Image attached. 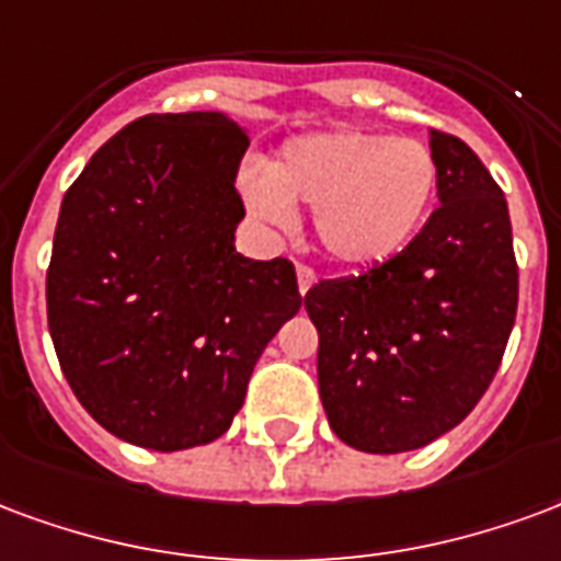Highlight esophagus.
Returning <instances> with one entry per match:
<instances>
[{
	"instance_id": "1",
	"label": "esophagus",
	"mask_w": 561,
	"mask_h": 561,
	"mask_svg": "<svg viewBox=\"0 0 561 561\" xmlns=\"http://www.w3.org/2000/svg\"><path fill=\"white\" fill-rule=\"evenodd\" d=\"M296 277H298V293H301V296L308 293L310 286L317 284V272H313L310 265H298Z\"/></svg>"
}]
</instances>
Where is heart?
Returning a JSON list of instances; mask_svg holds the SVG:
<instances>
[{"label":"heart","mask_w":561,"mask_h":561,"mask_svg":"<svg viewBox=\"0 0 561 561\" xmlns=\"http://www.w3.org/2000/svg\"><path fill=\"white\" fill-rule=\"evenodd\" d=\"M244 206L277 230L293 206L313 208V230L331 260L374 268L407 251L431 218L439 163L419 140L341 128L286 142L265 175L248 179Z\"/></svg>","instance_id":"heart-1"}]
</instances>
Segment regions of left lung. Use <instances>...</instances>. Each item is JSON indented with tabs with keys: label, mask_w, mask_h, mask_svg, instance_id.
Listing matches in <instances>:
<instances>
[{
	"label": "left lung",
	"mask_w": 561,
	"mask_h": 561,
	"mask_svg": "<svg viewBox=\"0 0 561 561\" xmlns=\"http://www.w3.org/2000/svg\"><path fill=\"white\" fill-rule=\"evenodd\" d=\"M439 203L407 251L305 296L337 439L415 451L476 410L517 317L508 203L463 140L431 130Z\"/></svg>",
	"instance_id": "8db88e82"
}]
</instances>
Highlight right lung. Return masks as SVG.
Segmentation results:
<instances>
[{"label":"right lung","mask_w":561,"mask_h":561,"mask_svg":"<svg viewBox=\"0 0 561 561\" xmlns=\"http://www.w3.org/2000/svg\"><path fill=\"white\" fill-rule=\"evenodd\" d=\"M248 142L224 113L142 116L62 199L53 346L83 410L130 445L185 451L224 436L256 358L301 308L289 260L236 251Z\"/></svg>","instance_id":"right-lung-1"}]
</instances>
